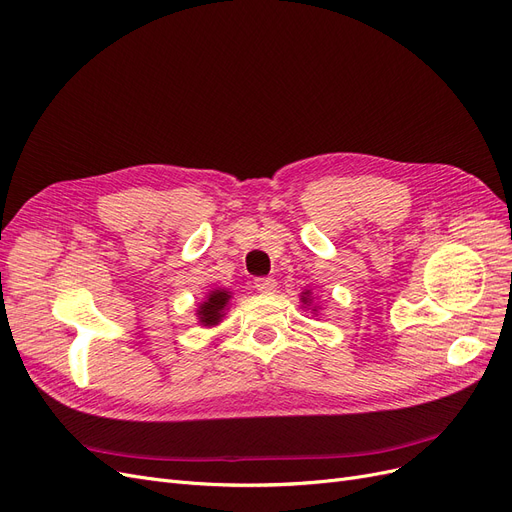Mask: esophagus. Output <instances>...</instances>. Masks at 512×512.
I'll return each instance as SVG.
<instances>
[{
  "mask_svg": "<svg viewBox=\"0 0 512 512\" xmlns=\"http://www.w3.org/2000/svg\"><path fill=\"white\" fill-rule=\"evenodd\" d=\"M254 288H256L258 292H262V294H273L275 288H277V281L271 279V277H258V279L254 281Z\"/></svg>",
  "mask_w": 512,
  "mask_h": 512,
  "instance_id": "1",
  "label": "esophagus"
}]
</instances>
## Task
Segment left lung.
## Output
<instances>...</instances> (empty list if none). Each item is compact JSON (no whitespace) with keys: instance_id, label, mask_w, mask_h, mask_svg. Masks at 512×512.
I'll list each match as a JSON object with an SVG mask.
<instances>
[{"instance_id":"8db88e82","label":"left lung","mask_w":512,"mask_h":512,"mask_svg":"<svg viewBox=\"0 0 512 512\" xmlns=\"http://www.w3.org/2000/svg\"><path fill=\"white\" fill-rule=\"evenodd\" d=\"M304 304H309L311 302V292L309 290H306V292H302V298H300ZM311 306V304H309ZM315 311V309H313Z\"/></svg>"}]
</instances>
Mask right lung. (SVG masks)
<instances>
[{
    "instance_id": "add662e5",
    "label": "right lung",
    "mask_w": 512,
    "mask_h": 512,
    "mask_svg": "<svg viewBox=\"0 0 512 512\" xmlns=\"http://www.w3.org/2000/svg\"><path fill=\"white\" fill-rule=\"evenodd\" d=\"M229 300H231V292H227V290H212L208 294V298L203 300L199 304V309H197L199 323L201 325H208V327L218 325L222 315H224V311H227Z\"/></svg>"
}]
</instances>
